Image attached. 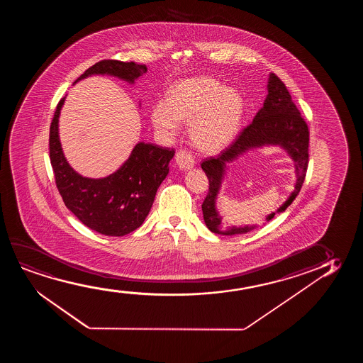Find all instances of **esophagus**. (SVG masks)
<instances>
[{"label": "esophagus", "mask_w": 363, "mask_h": 363, "mask_svg": "<svg viewBox=\"0 0 363 363\" xmlns=\"http://www.w3.org/2000/svg\"><path fill=\"white\" fill-rule=\"evenodd\" d=\"M176 164L181 169H189L194 167V156L189 152L187 150H179L176 154Z\"/></svg>", "instance_id": "obj_1"}]
</instances>
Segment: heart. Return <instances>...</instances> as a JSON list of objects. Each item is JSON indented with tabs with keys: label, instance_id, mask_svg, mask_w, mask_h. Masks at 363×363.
<instances>
[{
	"label": "heart",
	"instance_id": "b5f03b06",
	"mask_svg": "<svg viewBox=\"0 0 363 363\" xmlns=\"http://www.w3.org/2000/svg\"><path fill=\"white\" fill-rule=\"evenodd\" d=\"M245 114V100L238 90L225 88L212 77H194L174 83L166 103L157 101L150 111L155 129L174 136L179 123L189 124V138L206 152L227 147L238 134Z\"/></svg>",
	"mask_w": 363,
	"mask_h": 363
}]
</instances>
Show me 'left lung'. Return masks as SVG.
<instances>
[{"mask_svg": "<svg viewBox=\"0 0 363 363\" xmlns=\"http://www.w3.org/2000/svg\"><path fill=\"white\" fill-rule=\"evenodd\" d=\"M265 145H275L288 152L295 162L296 184L293 194L285 203L278 209L284 212L294 199H296L303 187L308 164V128L296 105L291 100V95L278 75L270 73L268 82V95L264 100L262 109L254 116L252 124L244 128L233 143L225 147L217 157L204 160L201 167L207 174L209 182L208 194L202 204L204 223L211 232L223 235L248 233L257 225L244 227H224L222 217L219 216L216 201L222 186L227 164L248 150L262 147ZM275 213L269 214L267 222L274 218Z\"/></svg>", "mask_w": 363, "mask_h": 363, "instance_id": "8db88e82", "label": "left lung"}]
</instances>
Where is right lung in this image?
<instances>
[{
	"instance_id": "1",
	"label": "right lung",
	"mask_w": 363,
	"mask_h": 363,
	"mask_svg": "<svg viewBox=\"0 0 363 363\" xmlns=\"http://www.w3.org/2000/svg\"><path fill=\"white\" fill-rule=\"evenodd\" d=\"M147 72L145 65L104 60L85 70L78 79L90 75H113L134 84ZM62 98L50 123V157L55 184L67 208L82 223L109 237H121L144 223L154 203L161 182L169 174L174 150L157 145L136 144L129 159L114 174L103 179L83 177L70 167L65 157L58 134Z\"/></svg>"
}]
</instances>
